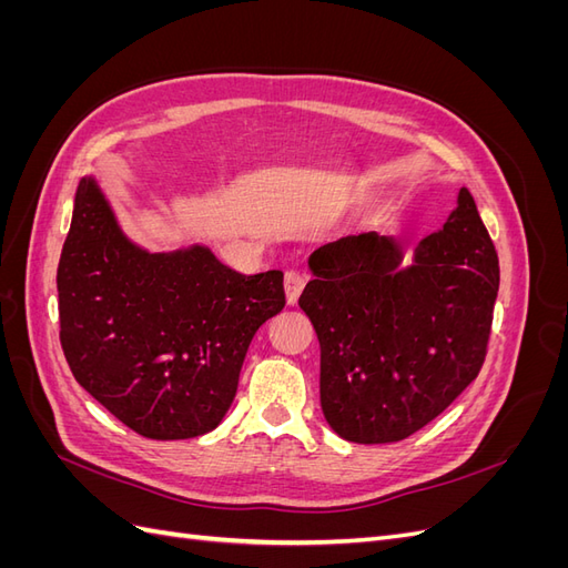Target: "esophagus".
I'll list each match as a JSON object with an SVG mask.
<instances>
[{
  "mask_svg": "<svg viewBox=\"0 0 568 568\" xmlns=\"http://www.w3.org/2000/svg\"><path fill=\"white\" fill-rule=\"evenodd\" d=\"M305 280H307L305 272H301V270H288L284 274V291H286V303L288 305H294L298 301L301 291L305 286Z\"/></svg>",
  "mask_w": 568,
  "mask_h": 568,
  "instance_id": "34e87169",
  "label": "esophagus"
}]
</instances>
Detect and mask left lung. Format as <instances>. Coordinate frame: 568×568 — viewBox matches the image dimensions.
Here are the masks:
<instances>
[{"label": "left lung", "instance_id": "left-lung-1", "mask_svg": "<svg viewBox=\"0 0 568 568\" xmlns=\"http://www.w3.org/2000/svg\"><path fill=\"white\" fill-rule=\"evenodd\" d=\"M400 265L388 236L363 232L311 255L315 280L298 298L320 338V400L353 443L419 432L484 367L500 263L476 203L459 189L443 230Z\"/></svg>", "mask_w": 568, "mask_h": 568}]
</instances>
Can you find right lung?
<instances>
[{
  "mask_svg": "<svg viewBox=\"0 0 568 568\" xmlns=\"http://www.w3.org/2000/svg\"><path fill=\"white\" fill-rule=\"evenodd\" d=\"M61 348L75 382L144 438L209 434L248 343L284 303V274H239L203 246L146 253L82 180L57 270Z\"/></svg>",
  "mask_w": 568,
  "mask_h": 568,
  "instance_id": "add662e5",
  "label": "right lung"
}]
</instances>
